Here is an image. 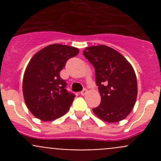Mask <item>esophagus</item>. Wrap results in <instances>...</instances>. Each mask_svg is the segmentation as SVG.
<instances>
[{"label":"esophagus","mask_w":161,"mask_h":161,"mask_svg":"<svg viewBox=\"0 0 161 161\" xmlns=\"http://www.w3.org/2000/svg\"><path fill=\"white\" fill-rule=\"evenodd\" d=\"M87 93V90L86 89H84L82 91V92H81V95L82 96H84V95H86V94Z\"/></svg>","instance_id":"obj_1"}]
</instances>
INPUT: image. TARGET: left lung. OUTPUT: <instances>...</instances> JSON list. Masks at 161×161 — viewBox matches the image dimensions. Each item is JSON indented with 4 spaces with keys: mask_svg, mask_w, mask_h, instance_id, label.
<instances>
[{
    "mask_svg": "<svg viewBox=\"0 0 161 161\" xmlns=\"http://www.w3.org/2000/svg\"><path fill=\"white\" fill-rule=\"evenodd\" d=\"M83 54L93 65L96 83L101 97L94 114L103 121L118 122L134 108L137 97V80L134 69L124 56L105 45L92 46Z\"/></svg>",
    "mask_w": 161,
    "mask_h": 161,
    "instance_id": "left-lung-1",
    "label": "left lung"
}]
</instances>
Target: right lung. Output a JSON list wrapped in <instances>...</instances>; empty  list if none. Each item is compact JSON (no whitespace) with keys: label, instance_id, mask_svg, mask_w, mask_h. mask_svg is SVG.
I'll list each match as a JSON object with an SVG mask.
<instances>
[{"label":"right lung","instance_id":"obj_1","mask_svg":"<svg viewBox=\"0 0 161 161\" xmlns=\"http://www.w3.org/2000/svg\"><path fill=\"white\" fill-rule=\"evenodd\" d=\"M79 49L55 43L43 48L32 58L23 76L22 91L31 113L41 121H50L63 116L75 96L66 90L60 71Z\"/></svg>","mask_w":161,"mask_h":161}]
</instances>
